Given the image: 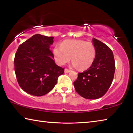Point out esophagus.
Listing matches in <instances>:
<instances>
[{
  "instance_id": "esophagus-1",
  "label": "esophagus",
  "mask_w": 133,
  "mask_h": 133,
  "mask_svg": "<svg viewBox=\"0 0 133 133\" xmlns=\"http://www.w3.org/2000/svg\"><path fill=\"white\" fill-rule=\"evenodd\" d=\"M70 71V70L68 69H64V72L65 73H69V72Z\"/></svg>"
}]
</instances>
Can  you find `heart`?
I'll use <instances>...</instances> for the list:
<instances>
[{
	"label": "heart",
	"mask_w": 133,
	"mask_h": 133,
	"mask_svg": "<svg viewBox=\"0 0 133 133\" xmlns=\"http://www.w3.org/2000/svg\"><path fill=\"white\" fill-rule=\"evenodd\" d=\"M56 62L64 65L71 59L73 66L84 70L93 64L96 56L95 46L91 42L82 40H67L53 49Z\"/></svg>",
	"instance_id": "b5f03b06"
}]
</instances>
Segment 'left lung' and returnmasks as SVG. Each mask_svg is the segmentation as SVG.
Here are the masks:
<instances>
[{
	"instance_id": "1",
	"label": "left lung",
	"mask_w": 133,
	"mask_h": 133,
	"mask_svg": "<svg viewBox=\"0 0 133 133\" xmlns=\"http://www.w3.org/2000/svg\"><path fill=\"white\" fill-rule=\"evenodd\" d=\"M96 50L95 60L87 70L78 73L74 85L77 93L87 99H97L107 93L113 80L115 61L109 46L93 38Z\"/></svg>"
}]
</instances>
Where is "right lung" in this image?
<instances>
[{"mask_svg":"<svg viewBox=\"0 0 133 133\" xmlns=\"http://www.w3.org/2000/svg\"><path fill=\"white\" fill-rule=\"evenodd\" d=\"M54 37L36 34L22 43L14 58L15 71L20 87L26 93L42 96L50 92L64 73L56 65L50 46Z\"/></svg>","mask_w":133,"mask_h":133,"instance_id":"right-lung-1","label":"right lung"}]
</instances>
